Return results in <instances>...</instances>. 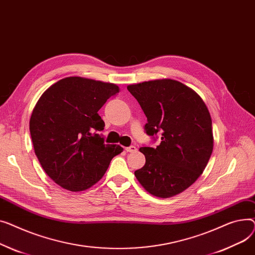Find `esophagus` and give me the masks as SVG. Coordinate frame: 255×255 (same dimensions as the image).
Instances as JSON below:
<instances>
[{
  "label": "esophagus",
  "instance_id": "obj_1",
  "mask_svg": "<svg viewBox=\"0 0 255 255\" xmlns=\"http://www.w3.org/2000/svg\"><path fill=\"white\" fill-rule=\"evenodd\" d=\"M136 150H137V148H136V146H133V145L126 147V151L127 152H134Z\"/></svg>",
  "mask_w": 255,
  "mask_h": 255
}]
</instances>
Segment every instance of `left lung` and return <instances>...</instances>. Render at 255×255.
Returning a JSON list of instances; mask_svg holds the SVG:
<instances>
[{
  "mask_svg": "<svg viewBox=\"0 0 255 255\" xmlns=\"http://www.w3.org/2000/svg\"><path fill=\"white\" fill-rule=\"evenodd\" d=\"M147 117L148 136L161 133L155 148L141 147L144 167L134 171L141 185L158 198L188 188L204 172L213 151L210 113L201 97L183 83L161 79L128 86Z\"/></svg>",
  "mask_w": 255,
  "mask_h": 255,
  "instance_id": "obj_1",
  "label": "left lung"
}]
</instances>
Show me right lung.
<instances>
[{
  "label": "right lung",
  "instance_id": "obj_1",
  "mask_svg": "<svg viewBox=\"0 0 255 255\" xmlns=\"http://www.w3.org/2000/svg\"><path fill=\"white\" fill-rule=\"evenodd\" d=\"M117 93L119 87L113 83L67 77L40 97L29 132L43 170L59 186L70 191L92 187L124 150L105 144L97 133L105 127L98 111Z\"/></svg>",
  "mask_w": 255,
  "mask_h": 255
}]
</instances>
